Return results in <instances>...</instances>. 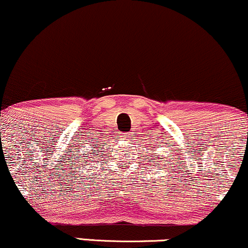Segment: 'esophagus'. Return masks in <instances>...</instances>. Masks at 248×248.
Instances as JSON below:
<instances>
[{
    "label": "esophagus",
    "mask_w": 248,
    "mask_h": 248,
    "mask_svg": "<svg viewBox=\"0 0 248 248\" xmlns=\"http://www.w3.org/2000/svg\"><path fill=\"white\" fill-rule=\"evenodd\" d=\"M122 138L130 139V138H132V136H131V132H125V133H122Z\"/></svg>",
    "instance_id": "obj_1"
}]
</instances>
